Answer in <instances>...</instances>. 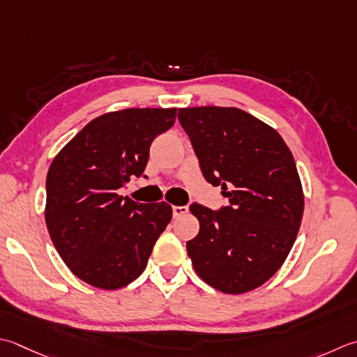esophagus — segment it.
<instances>
[{"label": "esophagus", "instance_id": "1", "mask_svg": "<svg viewBox=\"0 0 357 357\" xmlns=\"http://www.w3.org/2000/svg\"><path fill=\"white\" fill-rule=\"evenodd\" d=\"M188 212V207L187 206H173V216L174 218H179V216H183Z\"/></svg>", "mask_w": 357, "mask_h": 357}]
</instances>
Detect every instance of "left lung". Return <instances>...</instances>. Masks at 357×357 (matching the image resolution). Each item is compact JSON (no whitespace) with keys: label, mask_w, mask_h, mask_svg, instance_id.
I'll use <instances>...</instances> for the list:
<instances>
[{"label":"left lung","mask_w":357,"mask_h":357,"mask_svg":"<svg viewBox=\"0 0 357 357\" xmlns=\"http://www.w3.org/2000/svg\"><path fill=\"white\" fill-rule=\"evenodd\" d=\"M207 183L221 187L229 204L190 212L199 232L187 241L197 274L226 294L252 291L280 269L303 216L296 160L282 136L238 108H181Z\"/></svg>","instance_id":"8db88e82"}]
</instances>
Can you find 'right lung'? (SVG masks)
<instances>
[{
    "label": "right lung",
    "instance_id": "obj_1",
    "mask_svg": "<svg viewBox=\"0 0 357 357\" xmlns=\"http://www.w3.org/2000/svg\"><path fill=\"white\" fill-rule=\"evenodd\" d=\"M176 108H130L91 121L69 141L46 176V226L74 275L119 289L142 274L172 220L167 202L117 195L142 176L153 139L173 127Z\"/></svg>",
    "mask_w": 357,
    "mask_h": 357
}]
</instances>
